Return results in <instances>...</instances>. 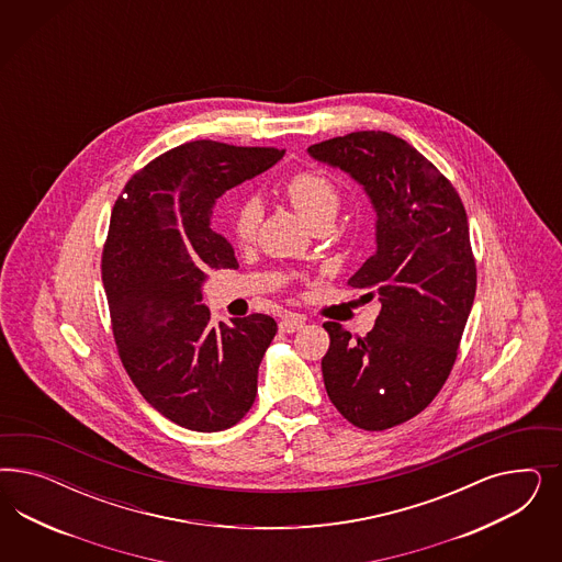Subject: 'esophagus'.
<instances>
[{"mask_svg":"<svg viewBox=\"0 0 562 562\" xmlns=\"http://www.w3.org/2000/svg\"><path fill=\"white\" fill-rule=\"evenodd\" d=\"M303 325H305V319H303V317H299V315H290V317H284V319L280 322V331H284V334H294V331H299Z\"/></svg>","mask_w":562,"mask_h":562,"instance_id":"esophagus-1","label":"esophagus"}]
</instances>
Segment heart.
<instances>
[{
  "label": "heart",
  "mask_w": 562,
  "mask_h": 562,
  "mask_svg": "<svg viewBox=\"0 0 562 562\" xmlns=\"http://www.w3.org/2000/svg\"><path fill=\"white\" fill-rule=\"evenodd\" d=\"M282 193L313 228L334 221L340 210V189L322 170H301L292 175L284 183ZM259 218V205L254 200H243L233 210L231 231L238 245H249L256 240Z\"/></svg>",
  "instance_id": "1"
}]
</instances>
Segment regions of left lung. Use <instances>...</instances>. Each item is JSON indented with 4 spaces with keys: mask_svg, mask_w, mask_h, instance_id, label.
Segmentation results:
<instances>
[{
    "mask_svg": "<svg viewBox=\"0 0 562 562\" xmlns=\"http://www.w3.org/2000/svg\"><path fill=\"white\" fill-rule=\"evenodd\" d=\"M308 154L348 172L376 212V251L348 286L376 294L379 317L364 338L324 324L329 350L322 371L348 423L385 430L420 414L458 358L476 296L468 214L441 170L387 132L331 137Z\"/></svg>",
    "mask_w": 562,
    "mask_h": 562,
    "instance_id": "obj_1",
    "label": "left lung"
}]
</instances>
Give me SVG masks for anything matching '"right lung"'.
Masks as SVG:
<instances>
[{
    "label": "right lung",
    "mask_w": 562,
    "mask_h": 562,
    "mask_svg": "<svg viewBox=\"0 0 562 562\" xmlns=\"http://www.w3.org/2000/svg\"><path fill=\"white\" fill-rule=\"evenodd\" d=\"M282 156L188 142L137 170L113 207L102 284L121 362L144 400L189 430L231 428L256 402L278 325L263 313L210 324L202 284L207 270L238 268L233 245L210 228L216 200Z\"/></svg>",
    "instance_id": "obj_1"
}]
</instances>
